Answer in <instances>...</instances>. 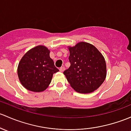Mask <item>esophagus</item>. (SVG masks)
I'll return each instance as SVG.
<instances>
[{
  "instance_id": "1",
  "label": "esophagus",
  "mask_w": 131,
  "mask_h": 131,
  "mask_svg": "<svg viewBox=\"0 0 131 131\" xmlns=\"http://www.w3.org/2000/svg\"><path fill=\"white\" fill-rule=\"evenodd\" d=\"M64 70H65V68L64 67H61V68H60V71H61V72H63V71H64Z\"/></svg>"
}]
</instances>
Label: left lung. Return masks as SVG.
Segmentation results:
<instances>
[{
  "label": "left lung",
  "mask_w": 131,
  "mask_h": 131,
  "mask_svg": "<svg viewBox=\"0 0 131 131\" xmlns=\"http://www.w3.org/2000/svg\"><path fill=\"white\" fill-rule=\"evenodd\" d=\"M70 67L63 72L71 87L81 93L93 92L105 79L106 63L93 45L80 42L68 47Z\"/></svg>",
  "instance_id": "obj_1"
}]
</instances>
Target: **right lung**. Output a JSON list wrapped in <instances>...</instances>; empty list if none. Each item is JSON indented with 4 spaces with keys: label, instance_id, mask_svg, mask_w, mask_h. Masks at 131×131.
I'll use <instances>...</instances> for the list:
<instances>
[{
    "label": "right lung",
    "instance_id": "1",
    "mask_svg": "<svg viewBox=\"0 0 131 131\" xmlns=\"http://www.w3.org/2000/svg\"><path fill=\"white\" fill-rule=\"evenodd\" d=\"M49 53L46 46L39 45L29 50L20 60L17 75L23 86L28 90H45L51 82L53 74L59 71Z\"/></svg>",
    "mask_w": 131,
    "mask_h": 131
}]
</instances>
